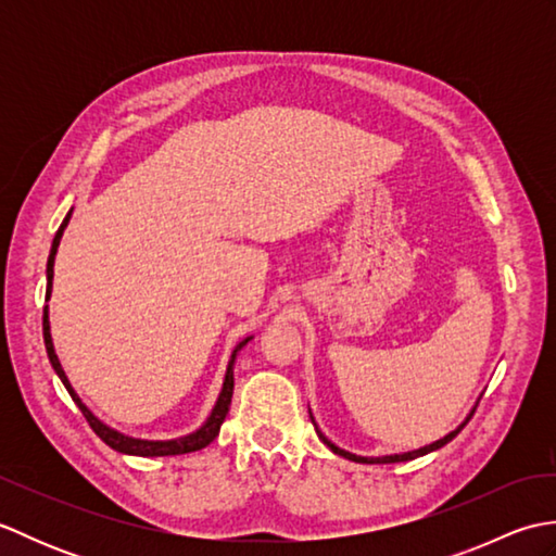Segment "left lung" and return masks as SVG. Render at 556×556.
I'll return each instance as SVG.
<instances>
[{
    "instance_id": "8db88e82",
    "label": "left lung",
    "mask_w": 556,
    "mask_h": 556,
    "mask_svg": "<svg viewBox=\"0 0 556 556\" xmlns=\"http://www.w3.org/2000/svg\"><path fill=\"white\" fill-rule=\"evenodd\" d=\"M473 413H476V408L470 410V416L458 425V428L454 430V432H448L446 437H442V440H437V442H432V444H428V446H420V448H416V452H406V454H394V456H377V458H368V456H356V454H349V452H344V448H339L337 444H332L327 440V437L317 430V434H320V440L332 448L334 454H339V456H344V458H349V460H356V464H399V460H410V458H418V456H425V454H430V452H434V448H442L446 442H452L454 437L466 428V422L473 418Z\"/></svg>"
}]
</instances>
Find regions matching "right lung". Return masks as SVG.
<instances>
[{
    "mask_svg": "<svg viewBox=\"0 0 556 556\" xmlns=\"http://www.w3.org/2000/svg\"><path fill=\"white\" fill-rule=\"evenodd\" d=\"M71 219V212L66 215V219L62 222V227H59L54 241H52V251H50V260H47V299H50L52 293V279H54V255H56V248H59V239H62V233L66 229V224ZM42 334H45V349H47V356H50V363L54 372L59 375V380L64 382L66 392L71 394V399H74V404L80 408L83 416H86L88 425L92 428V432H96L100 440L112 446L114 452H122V454H131V456H176V454H191V452H198V448H205L215 437L219 434V428L224 418H227L229 413V406H231V394H233V358L236 353H239L248 341H251V337L243 339L239 346L233 349L231 353V361H229V368H227V377H224V387H222V394L217 399L215 408H212L207 422L203 425V428L195 430L193 434L188 437H181V440H169V442H150V440H134V437H126L122 432H116L112 428H108L102 420H98L96 416H92L90 408L83 404V401L78 399V394L74 392V387H71L68 377L62 368V363H59L56 353H54V346H52V334H50V315H47V308L42 313Z\"/></svg>",
    "mask_w": 556,
    "mask_h": 556,
    "instance_id": "1",
    "label": "right lung"
}]
</instances>
